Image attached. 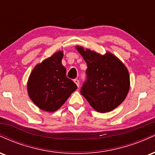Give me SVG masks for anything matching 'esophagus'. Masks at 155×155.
<instances>
[{
    "label": "esophagus",
    "mask_w": 155,
    "mask_h": 155,
    "mask_svg": "<svg viewBox=\"0 0 155 155\" xmlns=\"http://www.w3.org/2000/svg\"><path fill=\"white\" fill-rule=\"evenodd\" d=\"M74 82H75L76 84L77 85L78 87H79V80L77 79H75L74 80Z\"/></svg>",
    "instance_id": "obj_1"
}]
</instances>
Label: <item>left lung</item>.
<instances>
[{
    "instance_id": "1",
    "label": "left lung",
    "mask_w": 155,
    "mask_h": 155,
    "mask_svg": "<svg viewBox=\"0 0 155 155\" xmlns=\"http://www.w3.org/2000/svg\"><path fill=\"white\" fill-rule=\"evenodd\" d=\"M76 49L87 65L86 80L80 92L95 111H112L123 102L128 93L130 76L127 68L110 53L102 56L81 47Z\"/></svg>"
}]
</instances>
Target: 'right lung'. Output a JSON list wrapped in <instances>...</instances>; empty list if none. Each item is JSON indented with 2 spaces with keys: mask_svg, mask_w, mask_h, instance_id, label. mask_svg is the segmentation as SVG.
<instances>
[{
  "mask_svg": "<svg viewBox=\"0 0 155 155\" xmlns=\"http://www.w3.org/2000/svg\"><path fill=\"white\" fill-rule=\"evenodd\" d=\"M63 51L36 65L30 76L28 91L33 103L46 111H57L77 89L66 76V69L62 65Z\"/></svg>",
  "mask_w": 155,
  "mask_h": 155,
  "instance_id": "right-lung-1",
  "label": "right lung"
}]
</instances>
